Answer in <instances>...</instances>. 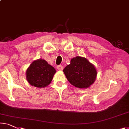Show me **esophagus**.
I'll list each match as a JSON object with an SVG mask.
<instances>
[{
    "label": "esophagus",
    "mask_w": 129,
    "mask_h": 129,
    "mask_svg": "<svg viewBox=\"0 0 129 129\" xmlns=\"http://www.w3.org/2000/svg\"><path fill=\"white\" fill-rule=\"evenodd\" d=\"M57 70H58L62 71L63 70V67L61 65H57Z\"/></svg>",
    "instance_id": "obj_1"
}]
</instances>
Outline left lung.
Segmentation results:
<instances>
[{
    "mask_svg": "<svg viewBox=\"0 0 129 129\" xmlns=\"http://www.w3.org/2000/svg\"><path fill=\"white\" fill-rule=\"evenodd\" d=\"M63 72L70 83L78 88L89 87L97 76L94 66L86 58L78 56L71 59Z\"/></svg>",
    "mask_w": 129,
    "mask_h": 129,
    "instance_id": "8db88e82",
    "label": "left lung"
}]
</instances>
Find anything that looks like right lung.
Segmentation results:
<instances>
[{
  "mask_svg": "<svg viewBox=\"0 0 129 129\" xmlns=\"http://www.w3.org/2000/svg\"><path fill=\"white\" fill-rule=\"evenodd\" d=\"M56 72L51 65L45 59L34 61L26 71V79L29 84L36 87H44L51 83Z\"/></svg>",
  "mask_w": 129,
  "mask_h": 129,
  "instance_id": "1",
  "label": "right lung"
}]
</instances>
